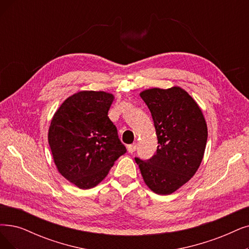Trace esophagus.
I'll return each instance as SVG.
<instances>
[{"label": "esophagus", "instance_id": "34e87169", "mask_svg": "<svg viewBox=\"0 0 249 249\" xmlns=\"http://www.w3.org/2000/svg\"><path fill=\"white\" fill-rule=\"evenodd\" d=\"M136 149H137V144H131L127 146V150L130 153H134L136 151Z\"/></svg>", "mask_w": 249, "mask_h": 249}]
</instances>
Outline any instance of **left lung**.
Masks as SVG:
<instances>
[{
  "mask_svg": "<svg viewBox=\"0 0 249 249\" xmlns=\"http://www.w3.org/2000/svg\"><path fill=\"white\" fill-rule=\"evenodd\" d=\"M151 112L158 140L147 160L136 157L146 185L153 192H175L199 167L207 141V126L199 106L183 89H149L140 94Z\"/></svg>",
  "mask_w": 249,
  "mask_h": 249,
  "instance_id": "8db88e82",
  "label": "left lung"
}]
</instances>
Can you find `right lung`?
<instances>
[{
    "label": "right lung",
    "mask_w": 249,
    "mask_h": 249,
    "mask_svg": "<svg viewBox=\"0 0 249 249\" xmlns=\"http://www.w3.org/2000/svg\"><path fill=\"white\" fill-rule=\"evenodd\" d=\"M113 99L105 92H78L52 118L48 140L54 162L66 180L81 189L98 185L126 152L108 117Z\"/></svg>",
    "instance_id": "obj_1"
}]
</instances>
